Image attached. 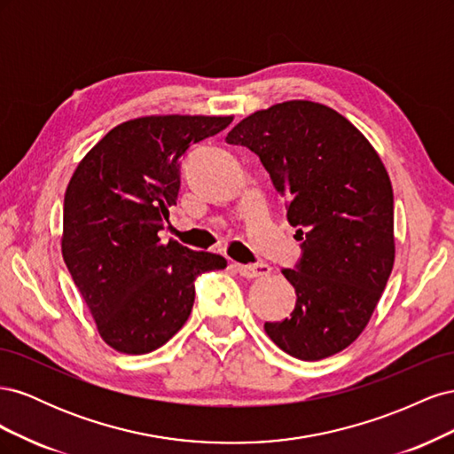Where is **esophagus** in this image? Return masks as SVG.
<instances>
[{
  "label": "esophagus",
  "instance_id": "1",
  "mask_svg": "<svg viewBox=\"0 0 454 454\" xmlns=\"http://www.w3.org/2000/svg\"><path fill=\"white\" fill-rule=\"evenodd\" d=\"M237 272L244 278H259L270 274V267L267 263H254V265H235Z\"/></svg>",
  "mask_w": 454,
  "mask_h": 454
}]
</instances>
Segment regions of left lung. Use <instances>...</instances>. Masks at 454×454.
I'll use <instances>...</instances> for the list:
<instances>
[{"instance_id": "1", "label": "left lung", "mask_w": 454, "mask_h": 454, "mask_svg": "<svg viewBox=\"0 0 454 454\" xmlns=\"http://www.w3.org/2000/svg\"><path fill=\"white\" fill-rule=\"evenodd\" d=\"M227 144L261 159L297 227L301 259L282 274L295 309L265 322L297 360H324L358 339L394 267V193L365 136L335 109L292 100L242 119Z\"/></svg>"}]
</instances>
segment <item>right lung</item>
Listing matches in <instances>:
<instances>
[{
  "label": "right lung",
  "mask_w": 454,
  "mask_h": 454,
  "mask_svg": "<svg viewBox=\"0 0 454 454\" xmlns=\"http://www.w3.org/2000/svg\"><path fill=\"white\" fill-rule=\"evenodd\" d=\"M232 117L151 115L109 130L79 162L64 197L62 255L106 345L147 354L195 303L199 274L227 261L159 231L180 193V157Z\"/></svg>",
  "instance_id": "obj_1"
}]
</instances>
